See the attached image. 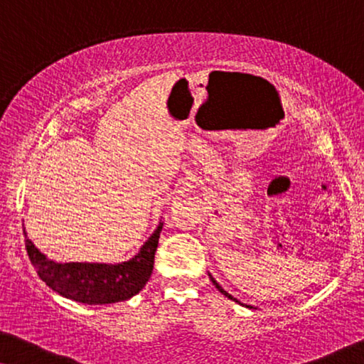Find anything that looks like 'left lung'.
Instances as JSON below:
<instances>
[{
	"label": "left lung",
	"mask_w": 364,
	"mask_h": 364,
	"mask_svg": "<svg viewBox=\"0 0 364 364\" xmlns=\"http://www.w3.org/2000/svg\"><path fill=\"white\" fill-rule=\"evenodd\" d=\"M208 277H210V280H212V283H213V285H215V288H217V290H218V291H220V293H222V295H225L227 298H230V300H233V301L240 303V301H238V300H237V298H233V296L230 295V293H227L225 290H223V288H222L220 285H218V283H217V280H215V278H213V277L210 275V273H208ZM245 306H248V308H253L252 305H245Z\"/></svg>",
	"instance_id": "1"
}]
</instances>
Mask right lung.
Masks as SVG:
<instances>
[{
	"label": "right lung",
	"instance_id": "1",
	"mask_svg": "<svg viewBox=\"0 0 364 364\" xmlns=\"http://www.w3.org/2000/svg\"><path fill=\"white\" fill-rule=\"evenodd\" d=\"M161 232L162 223L132 260L117 265L77 262L56 263L44 257L31 240L26 238L24 242L29 260L49 288L69 300L86 305H107L129 300L137 295L149 282L154 270V258Z\"/></svg>",
	"mask_w": 364,
	"mask_h": 364
}]
</instances>
